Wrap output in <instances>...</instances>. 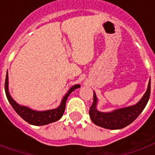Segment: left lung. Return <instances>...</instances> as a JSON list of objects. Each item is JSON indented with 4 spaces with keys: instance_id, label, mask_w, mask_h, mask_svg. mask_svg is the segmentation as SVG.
Listing matches in <instances>:
<instances>
[{
    "instance_id": "8db88e82",
    "label": "left lung",
    "mask_w": 155,
    "mask_h": 155,
    "mask_svg": "<svg viewBox=\"0 0 155 155\" xmlns=\"http://www.w3.org/2000/svg\"><path fill=\"white\" fill-rule=\"evenodd\" d=\"M150 95V80L146 92L140 101L134 105L120 108L110 112H102L97 109L98 99L94 92V101L90 108V117L92 122L98 126L108 130H120L136 120L146 106Z\"/></svg>"
}]
</instances>
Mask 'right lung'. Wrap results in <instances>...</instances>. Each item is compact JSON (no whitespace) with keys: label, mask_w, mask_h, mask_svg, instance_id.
<instances>
[{"label":"right lung","mask_w":155,"mask_h":155,"mask_svg":"<svg viewBox=\"0 0 155 155\" xmlns=\"http://www.w3.org/2000/svg\"><path fill=\"white\" fill-rule=\"evenodd\" d=\"M80 87H81L80 84H74L73 86H71L67 91V93L64 95V97L61 102V104L57 108L52 109V110H32L31 108L25 106V105L19 104L12 97V95L10 94V92H9L8 71L6 72L5 82V94H6L9 103L12 104V108L27 123L32 124V125H36V126L45 125V124L53 123V122H55L60 120L64 114L68 96L70 95L71 92H73L74 90Z\"/></svg>","instance_id":"obj_1"}]
</instances>
